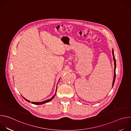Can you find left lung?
I'll list each match as a JSON object with an SVG mask.
<instances>
[{
  "label": "left lung",
  "mask_w": 131,
  "mask_h": 131,
  "mask_svg": "<svg viewBox=\"0 0 131 131\" xmlns=\"http://www.w3.org/2000/svg\"><path fill=\"white\" fill-rule=\"evenodd\" d=\"M113 58H114V64H115V69H114V80H113V86H114V83H115V79H116V59L115 58V55H114V50H113Z\"/></svg>",
  "instance_id": "obj_1"
}]
</instances>
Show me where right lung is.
<instances>
[{
    "label": "right lung",
    "mask_w": 131,
    "mask_h": 131,
    "mask_svg": "<svg viewBox=\"0 0 131 131\" xmlns=\"http://www.w3.org/2000/svg\"><path fill=\"white\" fill-rule=\"evenodd\" d=\"M56 95V94L51 98V99H49V100H46V101H43V102H31L32 104H35V105H41V104H45V103H47V102H50V101H51L54 97V96H55V95ZM24 99V100H26L27 102H29V103H30V102L29 101H28V100H26V99H25L24 97H23Z\"/></svg>",
    "instance_id": "right-lung-1"
}]
</instances>
